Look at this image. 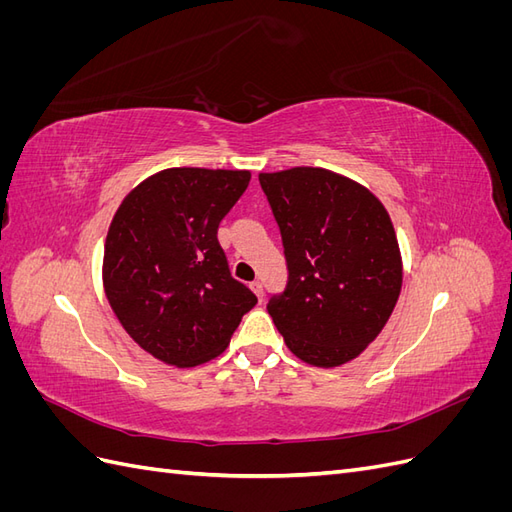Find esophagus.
Wrapping results in <instances>:
<instances>
[{"label":"esophagus","instance_id":"1","mask_svg":"<svg viewBox=\"0 0 512 512\" xmlns=\"http://www.w3.org/2000/svg\"><path fill=\"white\" fill-rule=\"evenodd\" d=\"M250 288H252V292L256 294V297L262 301V294H265V292H262V284L260 282H252Z\"/></svg>","mask_w":512,"mask_h":512}]
</instances>
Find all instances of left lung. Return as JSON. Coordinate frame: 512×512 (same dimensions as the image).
I'll return each instance as SVG.
<instances>
[{"mask_svg": "<svg viewBox=\"0 0 512 512\" xmlns=\"http://www.w3.org/2000/svg\"><path fill=\"white\" fill-rule=\"evenodd\" d=\"M284 241L288 286L269 314L307 365L356 359L397 305L404 262L389 211L365 185L329 168L258 175Z\"/></svg>", "mask_w": 512, "mask_h": 512, "instance_id": "8db88e82", "label": "left lung"}]
</instances>
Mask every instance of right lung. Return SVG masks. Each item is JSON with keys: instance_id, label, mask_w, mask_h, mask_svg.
<instances>
[{"instance_id": "obj_1", "label": "right lung", "mask_w": 512, "mask_h": 512, "mask_svg": "<svg viewBox=\"0 0 512 512\" xmlns=\"http://www.w3.org/2000/svg\"><path fill=\"white\" fill-rule=\"evenodd\" d=\"M250 179V170L164 168L115 211L104 243V294L153 359L173 367L215 359L256 305L218 243V226Z\"/></svg>"}]
</instances>
